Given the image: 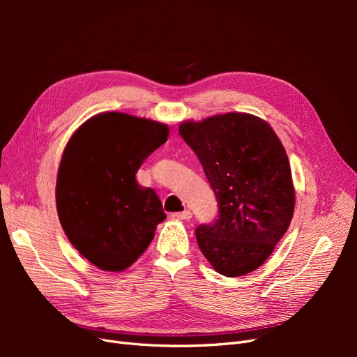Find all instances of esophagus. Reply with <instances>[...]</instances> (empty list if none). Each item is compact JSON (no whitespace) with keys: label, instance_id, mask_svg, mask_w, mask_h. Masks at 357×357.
I'll list each match as a JSON object with an SVG mask.
<instances>
[{"label":"esophagus","instance_id":"34e87169","mask_svg":"<svg viewBox=\"0 0 357 357\" xmlns=\"http://www.w3.org/2000/svg\"><path fill=\"white\" fill-rule=\"evenodd\" d=\"M172 218L180 219V220H189V219H192V213L189 210H185V211H180V213H174V214H172Z\"/></svg>","mask_w":357,"mask_h":357}]
</instances>
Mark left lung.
Returning a JSON list of instances; mask_svg holds the SVG:
<instances>
[{
  "label": "left lung",
  "instance_id": "1",
  "mask_svg": "<svg viewBox=\"0 0 357 357\" xmlns=\"http://www.w3.org/2000/svg\"><path fill=\"white\" fill-rule=\"evenodd\" d=\"M181 138L197 153L219 204V218L195 234L215 271L240 277L255 271L286 234L295 189L286 150L273 128L247 113L188 121Z\"/></svg>",
  "mask_w": 357,
  "mask_h": 357
}]
</instances>
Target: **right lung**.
I'll list each match as a JSON object with an SVG mask.
<instances>
[{
    "mask_svg": "<svg viewBox=\"0 0 357 357\" xmlns=\"http://www.w3.org/2000/svg\"><path fill=\"white\" fill-rule=\"evenodd\" d=\"M167 125L107 112L86 121L63 150L56 208L70 243L102 271L131 266L165 220L152 188L135 180L149 155L164 144Z\"/></svg>",
    "mask_w": 357,
    "mask_h": 357,
    "instance_id": "1",
    "label": "right lung"
}]
</instances>
